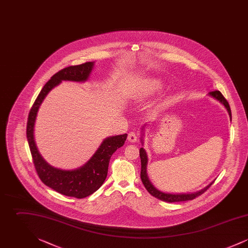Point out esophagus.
<instances>
[{"label": "esophagus", "mask_w": 248, "mask_h": 248, "mask_svg": "<svg viewBox=\"0 0 248 248\" xmlns=\"http://www.w3.org/2000/svg\"><path fill=\"white\" fill-rule=\"evenodd\" d=\"M127 140L130 142H136L138 140V135L135 132H130L127 136Z\"/></svg>", "instance_id": "esophagus-1"}]
</instances>
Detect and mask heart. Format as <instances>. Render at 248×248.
I'll list each match as a JSON object with an SVG mask.
<instances>
[{
  "label": "heart",
  "mask_w": 248,
  "mask_h": 248,
  "mask_svg": "<svg viewBox=\"0 0 248 248\" xmlns=\"http://www.w3.org/2000/svg\"><path fill=\"white\" fill-rule=\"evenodd\" d=\"M161 88H162L161 82L157 81V80H154V81H152V82L148 83V85L146 86V94H153L154 92L160 90Z\"/></svg>",
  "instance_id": "obj_1"
}]
</instances>
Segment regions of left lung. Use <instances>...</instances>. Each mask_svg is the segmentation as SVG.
Here are the masks:
<instances>
[{
  "instance_id": "obj_1",
  "label": "left lung",
  "mask_w": 248,
  "mask_h": 248,
  "mask_svg": "<svg viewBox=\"0 0 248 248\" xmlns=\"http://www.w3.org/2000/svg\"><path fill=\"white\" fill-rule=\"evenodd\" d=\"M211 96L214 98L217 99L221 104L224 105L225 108H227L230 118L232 119V110L230 105L228 103V101L226 100L223 94H221L219 91L216 90L212 91L209 93ZM140 160H141V172H140V177H141L142 183L145 186L146 189L149 191L150 194H152L154 197L159 199V200L167 202H184V201L193 200L196 197L202 195L204 191H206L207 189L211 187L213 184H209L207 187H205L204 189H202L200 191L197 192H193V193H182V194H172V193H165L163 191H160L159 189L154 188V185L151 183V181L149 180V177L147 175V164H148V158H147V154L143 148H140Z\"/></svg>"
}]
</instances>
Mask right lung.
<instances>
[{"label": "right lung", "instance_id": "obj_1", "mask_svg": "<svg viewBox=\"0 0 248 248\" xmlns=\"http://www.w3.org/2000/svg\"><path fill=\"white\" fill-rule=\"evenodd\" d=\"M93 66V62H85L81 65L67 67L54 74L38 94L30 110L27 123V139L40 179L49 188L59 193L78 199L91 195L101 187L108 175L110 157L124 144L127 135L124 134L106 139L93 157L82 167L75 170H61L48 165L39 154L34 141L33 128L39 107L50 90L61 81H86Z\"/></svg>", "mask_w": 248, "mask_h": 248}]
</instances>
